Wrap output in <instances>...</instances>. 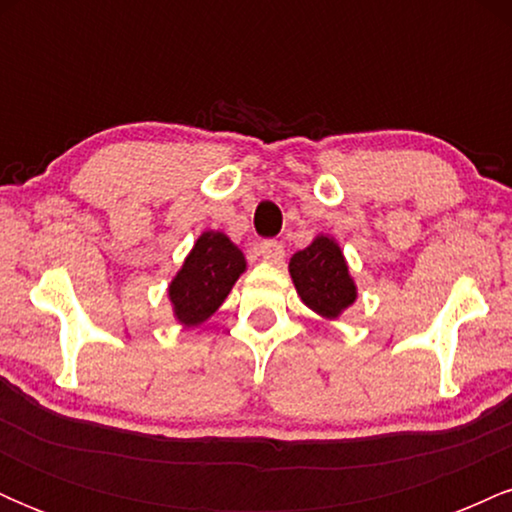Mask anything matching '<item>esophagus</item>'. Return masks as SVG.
Listing matches in <instances>:
<instances>
[{"mask_svg": "<svg viewBox=\"0 0 512 512\" xmlns=\"http://www.w3.org/2000/svg\"><path fill=\"white\" fill-rule=\"evenodd\" d=\"M260 255L264 257V260L272 262V264L281 262V260H284V245H281L279 240H274V238L262 240V243H260Z\"/></svg>", "mask_w": 512, "mask_h": 512, "instance_id": "esophagus-1", "label": "esophagus"}]
</instances>
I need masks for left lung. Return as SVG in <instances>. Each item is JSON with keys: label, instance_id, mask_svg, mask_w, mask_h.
Instances as JSON below:
<instances>
[{"label": "left lung", "instance_id": "left-lung-1", "mask_svg": "<svg viewBox=\"0 0 512 512\" xmlns=\"http://www.w3.org/2000/svg\"><path fill=\"white\" fill-rule=\"evenodd\" d=\"M289 269L298 296L322 317H337L354 303L356 286L334 240L315 238L313 245L291 257Z\"/></svg>", "mask_w": 512, "mask_h": 512}]
</instances>
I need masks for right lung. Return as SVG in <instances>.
<instances>
[{
	"label": "right lung",
	"mask_w": 512,
	"mask_h": 512,
	"mask_svg": "<svg viewBox=\"0 0 512 512\" xmlns=\"http://www.w3.org/2000/svg\"><path fill=\"white\" fill-rule=\"evenodd\" d=\"M243 272L245 257L231 240L223 233H202L170 284V301L178 320L185 325L207 320L226 301Z\"/></svg>",
	"instance_id": "obj_1"
}]
</instances>
